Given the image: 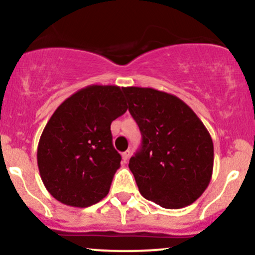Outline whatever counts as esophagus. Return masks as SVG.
<instances>
[{
	"label": "esophagus",
	"mask_w": 255,
	"mask_h": 255,
	"mask_svg": "<svg viewBox=\"0 0 255 255\" xmlns=\"http://www.w3.org/2000/svg\"><path fill=\"white\" fill-rule=\"evenodd\" d=\"M129 157H130V151L129 150L125 151L124 153H122V160H124V163H127L128 159H129Z\"/></svg>",
	"instance_id": "obj_1"
}]
</instances>
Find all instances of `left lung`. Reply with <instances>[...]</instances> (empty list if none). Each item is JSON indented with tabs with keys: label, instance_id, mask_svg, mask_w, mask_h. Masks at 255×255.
Masks as SVG:
<instances>
[{
	"label": "left lung",
	"instance_id": "obj_1",
	"mask_svg": "<svg viewBox=\"0 0 255 255\" xmlns=\"http://www.w3.org/2000/svg\"><path fill=\"white\" fill-rule=\"evenodd\" d=\"M124 92L142 136L128 164L140 194L164 209L193 204L212 177L209 130L176 96L150 87H125Z\"/></svg>",
	"mask_w": 255,
	"mask_h": 255
}]
</instances>
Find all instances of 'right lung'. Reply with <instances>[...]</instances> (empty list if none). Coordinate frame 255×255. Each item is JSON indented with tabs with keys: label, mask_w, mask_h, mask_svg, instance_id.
I'll return each mask as SVG.
<instances>
[{
	"label": "right lung",
	"mask_w": 255,
	"mask_h": 255,
	"mask_svg": "<svg viewBox=\"0 0 255 255\" xmlns=\"http://www.w3.org/2000/svg\"><path fill=\"white\" fill-rule=\"evenodd\" d=\"M124 87L90 85L55 110L40 135V177L56 200L87 207L109 193L121 156L114 148L110 125L127 111Z\"/></svg>",
	"instance_id": "right-lung-1"
}]
</instances>
